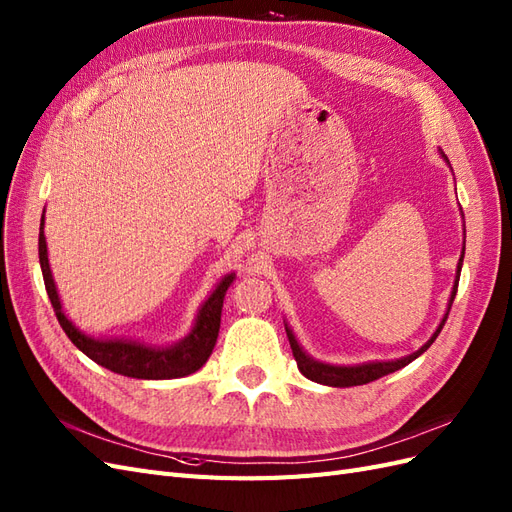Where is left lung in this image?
Listing matches in <instances>:
<instances>
[{
  "instance_id": "left-lung-1",
  "label": "left lung",
  "mask_w": 512,
  "mask_h": 512,
  "mask_svg": "<svg viewBox=\"0 0 512 512\" xmlns=\"http://www.w3.org/2000/svg\"><path fill=\"white\" fill-rule=\"evenodd\" d=\"M440 156L444 158V162L451 166V162H448V158L444 156V151H440ZM463 254H466V245H463L461 250V258L457 262V273H455V284H453V290H451V297H448V307H446V314L444 318L440 320L438 329L433 331V335L427 339V342L418 348L416 352L412 354H406L401 356V359H393V361H369V363H359V365H331V363H322L318 359H314V356H309L303 346L297 342V337H294L292 329L286 324V335H288V342H290V348H292V354H294V361H297L299 365V371L309 378L312 382H318V384H327V386H337V389H348V386H359V384H367V382H374L386 374H393V371L406 367L408 363H412L414 359H418L433 342H436V337L440 335L444 322H446V316L448 312H451V305L455 301V294H457V286H459V275H461V265H463Z\"/></svg>"
}]
</instances>
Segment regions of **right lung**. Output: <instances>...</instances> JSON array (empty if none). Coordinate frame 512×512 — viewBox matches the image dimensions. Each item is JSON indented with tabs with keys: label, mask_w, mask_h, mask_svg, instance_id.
<instances>
[{
	"label": "right lung",
	"mask_w": 512,
	"mask_h": 512,
	"mask_svg": "<svg viewBox=\"0 0 512 512\" xmlns=\"http://www.w3.org/2000/svg\"><path fill=\"white\" fill-rule=\"evenodd\" d=\"M38 254H40V269L44 277L46 294H49L55 316L66 331L70 342L87 354L91 361L115 371V374L138 378V380H170L183 378L198 371L207 363L213 352L215 342H218L220 320H222V305L226 290L235 282V273L222 277V282L215 286L207 301L198 307V314L190 333L175 344L156 346L138 339L126 337H94L83 333L76 324L66 316L64 305H61L59 292L53 280L51 265H49V250H46L44 237V213L40 222V237H38Z\"/></svg>",
	"instance_id": "obj_1"
}]
</instances>
